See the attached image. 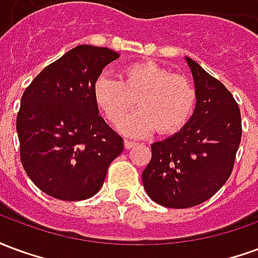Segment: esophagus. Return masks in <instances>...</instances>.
Instances as JSON below:
<instances>
[{"instance_id":"obj_1","label":"esophagus","mask_w":258,"mask_h":258,"mask_svg":"<svg viewBox=\"0 0 258 258\" xmlns=\"http://www.w3.org/2000/svg\"><path fill=\"white\" fill-rule=\"evenodd\" d=\"M134 146H135V142H133V141H128V140L124 141V148H125V149H131V148H134Z\"/></svg>"}]
</instances>
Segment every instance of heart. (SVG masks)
Wrapping results in <instances>:
<instances>
[{"label": "heart", "instance_id": "1", "mask_svg": "<svg viewBox=\"0 0 258 258\" xmlns=\"http://www.w3.org/2000/svg\"><path fill=\"white\" fill-rule=\"evenodd\" d=\"M92 95L112 124H117L137 101L141 109L118 125L130 137H145L156 128L162 134H175L188 124L196 105V91L189 80L149 60L124 66L120 80L98 76Z\"/></svg>", "mask_w": 258, "mask_h": 258}]
</instances>
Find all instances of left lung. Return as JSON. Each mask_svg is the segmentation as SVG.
<instances>
[{"label":"left lung","mask_w":258,"mask_h":258,"mask_svg":"<svg viewBox=\"0 0 258 258\" xmlns=\"http://www.w3.org/2000/svg\"><path fill=\"white\" fill-rule=\"evenodd\" d=\"M185 60L196 91L194 114L181 131L152 144V159L142 173L148 196L170 209L194 207L218 192L232 173L242 138L232 94L194 59Z\"/></svg>","instance_id":"8db88e82"}]
</instances>
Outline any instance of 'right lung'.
I'll return each mask as SVG.
<instances>
[{
	"label": "right lung",
	"mask_w": 258,
	"mask_h": 258,
	"mask_svg": "<svg viewBox=\"0 0 258 258\" xmlns=\"http://www.w3.org/2000/svg\"><path fill=\"white\" fill-rule=\"evenodd\" d=\"M118 58L109 48L79 45L26 88L16 118L20 160L37 188L66 202L101 189L123 138L99 116L92 84Z\"/></svg>",
	"instance_id": "right-lung-1"
}]
</instances>
